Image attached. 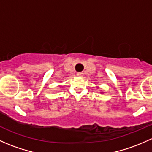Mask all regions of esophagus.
Here are the masks:
<instances>
[{
	"label": "esophagus",
	"instance_id": "34e87169",
	"mask_svg": "<svg viewBox=\"0 0 152 152\" xmlns=\"http://www.w3.org/2000/svg\"><path fill=\"white\" fill-rule=\"evenodd\" d=\"M77 76H79V77H83L84 76V73L82 72H79V73H77Z\"/></svg>",
	"mask_w": 152,
	"mask_h": 152
}]
</instances>
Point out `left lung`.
<instances>
[{
	"label": "left lung",
	"mask_w": 152,
	"mask_h": 152,
	"mask_svg": "<svg viewBox=\"0 0 152 152\" xmlns=\"http://www.w3.org/2000/svg\"><path fill=\"white\" fill-rule=\"evenodd\" d=\"M101 93H103V92H101Z\"/></svg>",
	"instance_id": "1"
}]
</instances>
